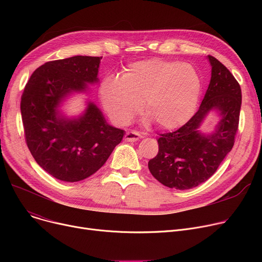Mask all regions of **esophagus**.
Segmentation results:
<instances>
[{
	"instance_id": "esophagus-1",
	"label": "esophagus",
	"mask_w": 262,
	"mask_h": 262,
	"mask_svg": "<svg viewBox=\"0 0 262 262\" xmlns=\"http://www.w3.org/2000/svg\"><path fill=\"white\" fill-rule=\"evenodd\" d=\"M142 138V136L140 133L136 132V130H129L125 134V140L128 142H135V141H138L139 139Z\"/></svg>"
}]
</instances>
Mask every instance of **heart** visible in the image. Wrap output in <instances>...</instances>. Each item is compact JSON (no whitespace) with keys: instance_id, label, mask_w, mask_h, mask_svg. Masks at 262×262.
I'll return each mask as SVG.
<instances>
[{"instance_id":"1","label":"heart","mask_w":262,"mask_h":262,"mask_svg":"<svg viewBox=\"0 0 262 262\" xmlns=\"http://www.w3.org/2000/svg\"><path fill=\"white\" fill-rule=\"evenodd\" d=\"M202 88L201 75L193 66L153 58L132 63L120 78L106 77L100 98L117 124L128 123L142 103L147 123L154 121L162 129H175L194 115Z\"/></svg>"}]
</instances>
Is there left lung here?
I'll return each mask as SVG.
<instances>
[{
    "instance_id": "left-lung-1",
    "label": "left lung",
    "mask_w": 262,
    "mask_h": 262,
    "mask_svg": "<svg viewBox=\"0 0 262 262\" xmlns=\"http://www.w3.org/2000/svg\"><path fill=\"white\" fill-rule=\"evenodd\" d=\"M207 59L211 78L196 114L177 130L161 134L158 154L148 161L149 172L169 188L187 190L207 181L235 143L241 88L223 63L210 55ZM211 111L219 115L220 121L212 133H202L199 127Z\"/></svg>"
}]
</instances>
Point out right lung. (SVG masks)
Segmentation results:
<instances>
[{
	"mask_svg": "<svg viewBox=\"0 0 262 262\" xmlns=\"http://www.w3.org/2000/svg\"><path fill=\"white\" fill-rule=\"evenodd\" d=\"M101 59L78 55L46 62L34 71L21 96L26 144L39 166L62 182L94 174L125 133L109 125L91 101L77 117L68 118L59 109L68 96L86 93L88 85L99 81Z\"/></svg>",
	"mask_w": 262,
	"mask_h": 262,
	"instance_id": "obj_1",
	"label": "right lung"
}]
</instances>
